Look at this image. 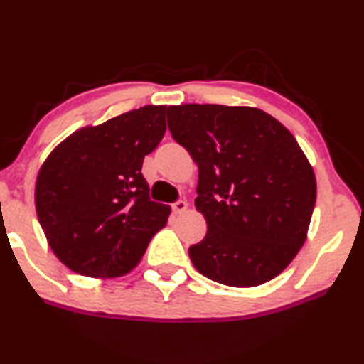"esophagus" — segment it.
Instances as JSON below:
<instances>
[{
	"instance_id": "1",
	"label": "esophagus",
	"mask_w": 364,
	"mask_h": 364,
	"mask_svg": "<svg viewBox=\"0 0 364 364\" xmlns=\"http://www.w3.org/2000/svg\"><path fill=\"white\" fill-rule=\"evenodd\" d=\"M171 207H173L174 214H183V212H186L188 202H186V200H178V202H174Z\"/></svg>"
}]
</instances>
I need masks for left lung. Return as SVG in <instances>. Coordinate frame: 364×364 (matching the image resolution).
Listing matches in <instances>:
<instances>
[{
	"label": "left lung",
	"mask_w": 364,
	"mask_h": 364,
	"mask_svg": "<svg viewBox=\"0 0 364 364\" xmlns=\"http://www.w3.org/2000/svg\"><path fill=\"white\" fill-rule=\"evenodd\" d=\"M173 139L198 166L196 210L207 235L191 245L212 281L253 287L292 262L306 240L316 181L292 133L257 107L169 106Z\"/></svg>",
	"instance_id": "1"
}]
</instances>
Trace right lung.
<instances>
[{
    "mask_svg": "<svg viewBox=\"0 0 364 364\" xmlns=\"http://www.w3.org/2000/svg\"><path fill=\"white\" fill-rule=\"evenodd\" d=\"M166 106H144L85 127L46 159L36 210L48 243L73 272L118 277L135 269L171 208L152 202L141 174L166 133Z\"/></svg>",
    "mask_w": 364,
    "mask_h": 364,
    "instance_id": "add662e5",
    "label": "right lung"
}]
</instances>
